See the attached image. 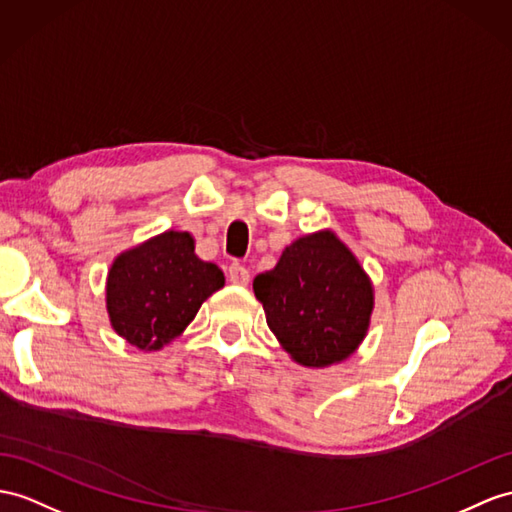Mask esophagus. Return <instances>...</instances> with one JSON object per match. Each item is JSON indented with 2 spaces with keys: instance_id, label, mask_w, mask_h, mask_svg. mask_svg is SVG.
Segmentation results:
<instances>
[{
  "instance_id": "1",
  "label": "esophagus",
  "mask_w": 512,
  "mask_h": 512,
  "mask_svg": "<svg viewBox=\"0 0 512 512\" xmlns=\"http://www.w3.org/2000/svg\"><path fill=\"white\" fill-rule=\"evenodd\" d=\"M228 278L232 284H239V286H245L249 282V271L247 267H243L241 263H232L228 267Z\"/></svg>"
}]
</instances>
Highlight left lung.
<instances>
[{"label": "left lung", "mask_w": 512, "mask_h": 512, "mask_svg": "<svg viewBox=\"0 0 512 512\" xmlns=\"http://www.w3.org/2000/svg\"><path fill=\"white\" fill-rule=\"evenodd\" d=\"M254 293L269 330L304 367L341 363L367 334L371 282L330 230L286 247L276 267L254 278Z\"/></svg>", "instance_id": "1"}]
</instances>
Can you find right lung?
Segmentation results:
<instances>
[{"label":"right lung","mask_w":512,"mask_h":512,"mask_svg":"<svg viewBox=\"0 0 512 512\" xmlns=\"http://www.w3.org/2000/svg\"><path fill=\"white\" fill-rule=\"evenodd\" d=\"M226 278L195 256L189 232H162L115 258L106 282L112 328L139 350H160L195 319Z\"/></svg>","instance_id":"add662e5"}]
</instances>
